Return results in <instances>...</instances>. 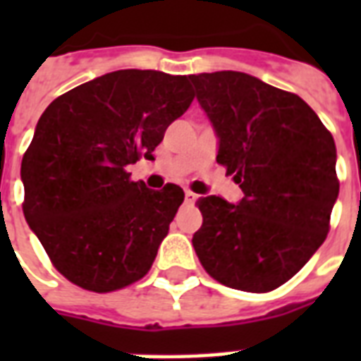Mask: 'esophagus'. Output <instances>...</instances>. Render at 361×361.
<instances>
[{"mask_svg": "<svg viewBox=\"0 0 361 361\" xmlns=\"http://www.w3.org/2000/svg\"><path fill=\"white\" fill-rule=\"evenodd\" d=\"M198 200V195H195L192 191H185V202L187 204H195Z\"/></svg>", "mask_w": 361, "mask_h": 361, "instance_id": "1", "label": "esophagus"}]
</instances>
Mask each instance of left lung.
<instances>
[{"mask_svg":"<svg viewBox=\"0 0 361 361\" xmlns=\"http://www.w3.org/2000/svg\"><path fill=\"white\" fill-rule=\"evenodd\" d=\"M197 101L219 140L217 163L243 198L198 200L192 236L214 279L243 292H269L294 277L326 240L339 195L336 142L314 110L257 76L191 75Z\"/></svg>","mask_w":361,"mask_h":361,"instance_id":"8db88e82","label":"left lung"}]
</instances>
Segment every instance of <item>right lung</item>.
Masks as SVG:
<instances>
[{"label": "right lung", "mask_w": 361, "mask_h": 361, "mask_svg": "<svg viewBox=\"0 0 361 361\" xmlns=\"http://www.w3.org/2000/svg\"><path fill=\"white\" fill-rule=\"evenodd\" d=\"M187 76L114 71L48 104L22 159L24 215L59 274L93 292L142 279L183 202V189L133 181L191 104Z\"/></svg>", "instance_id": "1"}]
</instances>
